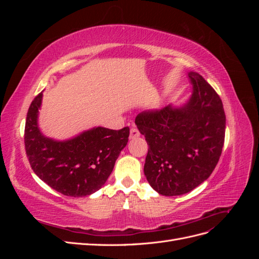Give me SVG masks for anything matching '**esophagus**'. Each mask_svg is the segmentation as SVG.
Returning a JSON list of instances; mask_svg holds the SVG:
<instances>
[{
  "mask_svg": "<svg viewBox=\"0 0 259 259\" xmlns=\"http://www.w3.org/2000/svg\"><path fill=\"white\" fill-rule=\"evenodd\" d=\"M139 131L136 127H132L130 131V138L131 139H135L137 137H139Z\"/></svg>",
  "mask_w": 259,
  "mask_h": 259,
  "instance_id": "34e87169",
  "label": "esophagus"
}]
</instances>
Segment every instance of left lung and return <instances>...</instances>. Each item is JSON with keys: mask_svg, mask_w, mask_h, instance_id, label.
<instances>
[{"mask_svg": "<svg viewBox=\"0 0 259 259\" xmlns=\"http://www.w3.org/2000/svg\"><path fill=\"white\" fill-rule=\"evenodd\" d=\"M192 95L183 107L139 113L135 123L149 145L144 166L153 189L166 197L193 190L217 165L225 142L221 97L197 72H188Z\"/></svg>", "mask_w": 259, "mask_h": 259, "instance_id": "obj_1", "label": "left lung"}]
</instances>
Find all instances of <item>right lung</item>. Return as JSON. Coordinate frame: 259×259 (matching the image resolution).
Masks as SVG:
<instances>
[{
    "label": "right lung",
    "instance_id": "obj_1",
    "mask_svg": "<svg viewBox=\"0 0 259 259\" xmlns=\"http://www.w3.org/2000/svg\"><path fill=\"white\" fill-rule=\"evenodd\" d=\"M43 94L31 103L25 127V148L34 173L64 195L85 197L105 185L123 148L130 128L119 131L94 127L71 139L45 137L37 125Z\"/></svg>",
    "mask_w": 259,
    "mask_h": 259
}]
</instances>
